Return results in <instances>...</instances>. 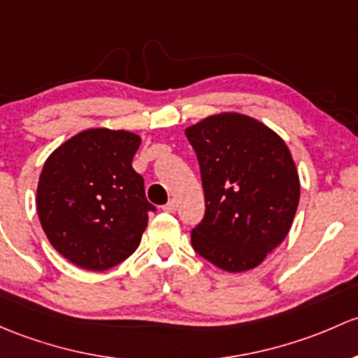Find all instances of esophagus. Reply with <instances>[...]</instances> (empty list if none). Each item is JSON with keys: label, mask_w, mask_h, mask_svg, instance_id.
Listing matches in <instances>:
<instances>
[{"label": "esophagus", "mask_w": 358, "mask_h": 358, "mask_svg": "<svg viewBox=\"0 0 358 358\" xmlns=\"http://www.w3.org/2000/svg\"><path fill=\"white\" fill-rule=\"evenodd\" d=\"M163 210H164V213H175V210H176V202L171 199V201H169L168 204L163 206Z\"/></svg>", "instance_id": "34e87169"}]
</instances>
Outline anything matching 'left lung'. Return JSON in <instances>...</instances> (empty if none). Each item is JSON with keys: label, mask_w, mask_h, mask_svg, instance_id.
<instances>
[{"label": "left lung", "mask_w": 358, "mask_h": 358, "mask_svg": "<svg viewBox=\"0 0 358 358\" xmlns=\"http://www.w3.org/2000/svg\"><path fill=\"white\" fill-rule=\"evenodd\" d=\"M201 166L206 214L192 247L210 264L242 273L287 238L300 199L283 138L252 116L220 113L185 130Z\"/></svg>", "instance_id": "1"}]
</instances>
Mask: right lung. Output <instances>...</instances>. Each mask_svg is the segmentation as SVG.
<instances>
[{
	"instance_id": "add662e5",
	"label": "right lung",
	"mask_w": 358,
	"mask_h": 358,
	"mask_svg": "<svg viewBox=\"0 0 358 358\" xmlns=\"http://www.w3.org/2000/svg\"><path fill=\"white\" fill-rule=\"evenodd\" d=\"M141 137L89 129L50 154L37 183V214L51 245L71 264L106 271L137 250L148 228L144 178L131 168Z\"/></svg>"
}]
</instances>
